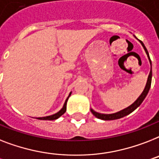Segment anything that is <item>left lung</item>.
<instances>
[{
    "mask_svg": "<svg viewBox=\"0 0 159 159\" xmlns=\"http://www.w3.org/2000/svg\"><path fill=\"white\" fill-rule=\"evenodd\" d=\"M140 43H141V45L143 46V47H144L147 55H148V58H149V62H150V64H151V60L150 59H149V53H148V50H147V49L145 48L144 43H143L141 41H140ZM151 81H152V68H151L150 73H149V77H148V80H147V83H146V86H145V88H144V90L143 91L142 94L140 95V97L138 98L137 100H135L133 104H131V105H130L129 107H127V108H126V109H124L123 110H121L119 111V112H117V113H112V114H103V113H97V112H95V111L93 110V109H91V113H93V115H95L97 118H100V119H102V120H107V121H108V120L118 119V118H121V117H125V116L128 115L129 113H131V112H133L136 108H138V107L140 106V104H141V103L143 102V100H144V98L146 97L147 94H148V92H149V88H150Z\"/></svg>",
    "mask_w": 159,
    "mask_h": 159,
    "instance_id": "8db88e82",
    "label": "left lung"
}]
</instances>
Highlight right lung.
I'll return each mask as SVG.
<instances>
[{
  "label": "right lung",
  "mask_w": 159,
  "mask_h": 159,
  "mask_svg": "<svg viewBox=\"0 0 159 159\" xmlns=\"http://www.w3.org/2000/svg\"><path fill=\"white\" fill-rule=\"evenodd\" d=\"M71 95V92L70 94H69V95L68 96V98H67V100H65V103H64V106H63V108H62V109H60V110L58 112V113H55V114H53V115H50V116H47V117H38L37 119H40V120H55L57 119V118H59L60 116H62L63 114H64L65 112H66V106H67V101H68V98H69V96Z\"/></svg>",
  "instance_id": "1"
}]
</instances>
